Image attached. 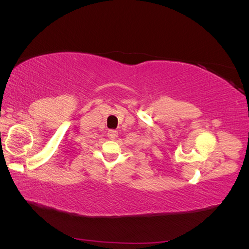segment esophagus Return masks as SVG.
<instances>
[{
  "instance_id": "obj_1",
  "label": "esophagus",
  "mask_w": 249,
  "mask_h": 249,
  "mask_svg": "<svg viewBox=\"0 0 249 249\" xmlns=\"http://www.w3.org/2000/svg\"><path fill=\"white\" fill-rule=\"evenodd\" d=\"M108 137L111 140H115L118 137V132L115 130H109L108 131Z\"/></svg>"
}]
</instances>
